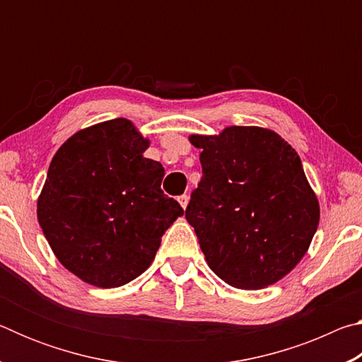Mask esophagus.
<instances>
[{
  "instance_id": "esophagus-1",
  "label": "esophagus",
  "mask_w": 362,
  "mask_h": 362,
  "mask_svg": "<svg viewBox=\"0 0 362 362\" xmlns=\"http://www.w3.org/2000/svg\"><path fill=\"white\" fill-rule=\"evenodd\" d=\"M179 203H180V206L183 207V209H185L187 204H188V194H182V196H179Z\"/></svg>"
}]
</instances>
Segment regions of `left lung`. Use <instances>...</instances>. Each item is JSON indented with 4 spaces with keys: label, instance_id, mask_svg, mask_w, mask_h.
<instances>
[{
    "label": "left lung",
    "instance_id": "obj_1",
    "mask_svg": "<svg viewBox=\"0 0 362 362\" xmlns=\"http://www.w3.org/2000/svg\"><path fill=\"white\" fill-rule=\"evenodd\" d=\"M203 177L185 209L214 273L238 289L274 284L302 260L320 203L297 151L276 132L231 126L192 136Z\"/></svg>",
    "mask_w": 362,
    "mask_h": 362
}]
</instances>
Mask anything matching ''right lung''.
<instances>
[{"label": "right lung", "instance_id": "obj_1", "mask_svg": "<svg viewBox=\"0 0 362 362\" xmlns=\"http://www.w3.org/2000/svg\"><path fill=\"white\" fill-rule=\"evenodd\" d=\"M129 119L76 132L57 150L38 198V222L62 265L84 283L119 287L150 267L183 209L163 193L164 168Z\"/></svg>", "mask_w": 362, "mask_h": 362}]
</instances>
